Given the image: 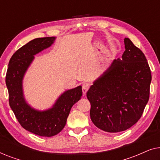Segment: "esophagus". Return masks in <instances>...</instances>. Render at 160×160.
I'll return each instance as SVG.
<instances>
[{"instance_id":"1","label":"esophagus","mask_w":160,"mask_h":160,"mask_svg":"<svg viewBox=\"0 0 160 160\" xmlns=\"http://www.w3.org/2000/svg\"><path fill=\"white\" fill-rule=\"evenodd\" d=\"M89 87H90V84L88 82H84V84L82 85V91H83V93H84V95L87 93V92L88 89H89Z\"/></svg>"}]
</instances>
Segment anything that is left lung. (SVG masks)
Returning a JSON list of instances; mask_svg holds the SVG:
<instances>
[{
    "label": "left lung",
    "mask_w": 160,
    "mask_h": 160,
    "mask_svg": "<svg viewBox=\"0 0 160 160\" xmlns=\"http://www.w3.org/2000/svg\"><path fill=\"white\" fill-rule=\"evenodd\" d=\"M125 51L93 82L87 92L94 124L108 132L131 128L149 99L152 74L145 55L128 38Z\"/></svg>",
    "instance_id": "8db88e82"
}]
</instances>
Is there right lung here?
I'll return each mask as SVG.
<instances>
[{"label":"right lung","instance_id":"right-lung-1","mask_svg":"<svg viewBox=\"0 0 160 160\" xmlns=\"http://www.w3.org/2000/svg\"><path fill=\"white\" fill-rule=\"evenodd\" d=\"M54 40L55 37L36 38L19 48L10 59L6 76L9 106L19 124L26 130L45 137L54 136L64 128L72 106L82 96V86L69 89L59 97L52 108L43 111L31 108L25 101L24 75L34 55L49 47Z\"/></svg>","mask_w":160,"mask_h":160}]
</instances>
